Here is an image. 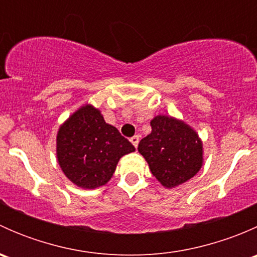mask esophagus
Segmentation results:
<instances>
[{
    "label": "esophagus",
    "mask_w": 257,
    "mask_h": 257,
    "mask_svg": "<svg viewBox=\"0 0 257 257\" xmlns=\"http://www.w3.org/2000/svg\"><path fill=\"white\" fill-rule=\"evenodd\" d=\"M131 142H132V144L134 145V147H138V144H139V136H134V137H132L131 138Z\"/></svg>",
    "instance_id": "34e87169"
}]
</instances>
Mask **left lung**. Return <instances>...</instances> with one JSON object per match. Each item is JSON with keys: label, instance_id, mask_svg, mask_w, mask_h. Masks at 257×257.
I'll return each mask as SVG.
<instances>
[{"label": "left lung", "instance_id": "obj_1", "mask_svg": "<svg viewBox=\"0 0 257 257\" xmlns=\"http://www.w3.org/2000/svg\"><path fill=\"white\" fill-rule=\"evenodd\" d=\"M152 133L139 142L138 152L152 174L165 188H175L198 174L203 167V143L198 133L177 118L157 115Z\"/></svg>", "mask_w": 257, "mask_h": 257}]
</instances>
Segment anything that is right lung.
Wrapping results in <instances>:
<instances>
[{
	"label": "right lung",
	"instance_id": "obj_1",
	"mask_svg": "<svg viewBox=\"0 0 257 257\" xmlns=\"http://www.w3.org/2000/svg\"><path fill=\"white\" fill-rule=\"evenodd\" d=\"M133 144L118 129L105 123L99 109L85 104L58 129L57 160L67 178L83 189L107 184L123 155Z\"/></svg>",
	"mask_w": 257,
	"mask_h": 257
}]
</instances>
